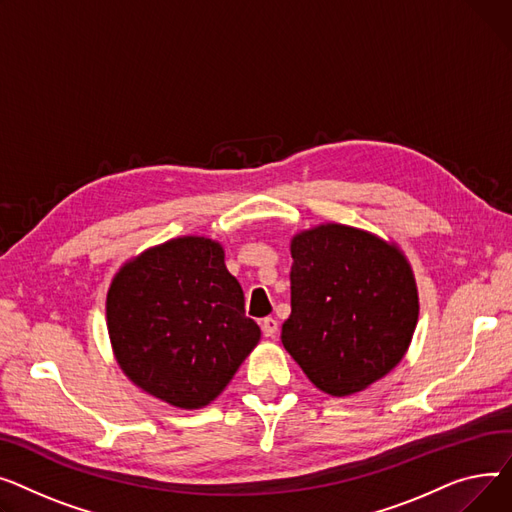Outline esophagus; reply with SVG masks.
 Returning <instances> with one entry per match:
<instances>
[{
	"instance_id": "esophagus-1",
	"label": "esophagus",
	"mask_w": 512,
	"mask_h": 512,
	"mask_svg": "<svg viewBox=\"0 0 512 512\" xmlns=\"http://www.w3.org/2000/svg\"><path fill=\"white\" fill-rule=\"evenodd\" d=\"M260 328H262V335L264 337H275L277 335V330H279V322L275 320V318H264L262 322H260Z\"/></svg>"
}]
</instances>
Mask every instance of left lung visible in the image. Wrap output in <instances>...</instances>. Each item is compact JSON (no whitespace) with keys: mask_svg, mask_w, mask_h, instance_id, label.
I'll list each match as a JSON object with an SVG mask.
<instances>
[{"mask_svg":"<svg viewBox=\"0 0 512 512\" xmlns=\"http://www.w3.org/2000/svg\"><path fill=\"white\" fill-rule=\"evenodd\" d=\"M291 316L281 341L322 393L349 397L393 370L419 316L405 254L374 233L326 223L291 239Z\"/></svg>","mask_w":512,"mask_h":512,"instance_id":"left-lung-1","label":"left lung"}]
</instances>
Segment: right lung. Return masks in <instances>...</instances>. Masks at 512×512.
Masks as SVG:
<instances>
[{"instance_id":"obj_1","label":"right lung","mask_w":512,"mask_h":512,"mask_svg":"<svg viewBox=\"0 0 512 512\" xmlns=\"http://www.w3.org/2000/svg\"><path fill=\"white\" fill-rule=\"evenodd\" d=\"M221 244L186 235L126 262L107 293V328L124 374L179 409L215 401L260 341Z\"/></svg>"}]
</instances>
